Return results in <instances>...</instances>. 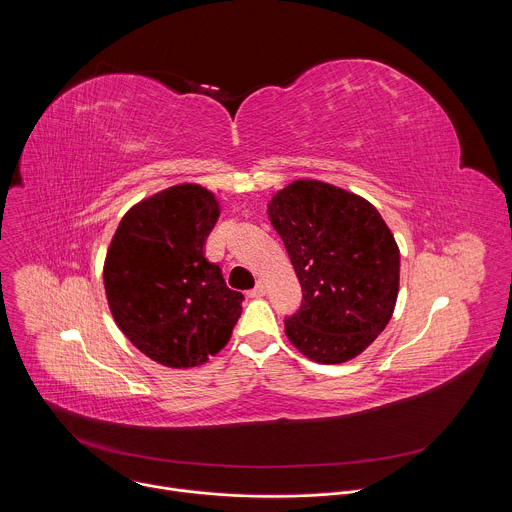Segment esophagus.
I'll return each mask as SVG.
<instances>
[{
  "instance_id": "obj_1",
  "label": "esophagus",
  "mask_w": 512,
  "mask_h": 512,
  "mask_svg": "<svg viewBox=\"0 0 512 512\" xmlns=\"http://www.w3.org/2000/svg\"><path fill=\"white\" fill-rule=\"evenodd\" d=\"M249 298H263L265 296V285L263 283H257L251 291H247Z\"/></svg>"
}]
</instances>
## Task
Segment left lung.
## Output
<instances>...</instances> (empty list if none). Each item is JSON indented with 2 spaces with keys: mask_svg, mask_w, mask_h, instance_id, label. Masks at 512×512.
Masks as SVG:
<instances>
[{
  "mask_svg": "<svg viewBox=\"0 0 512 512\" xmlns=\"http://www.w3.org/2000/svg\"><path fill=\"white\" fill-rule=\"evenodd\" d=\"M302 283L285 334L320 364L358 356L389 324L399 294V247L379 210L352 192L296 180L267 206Z\"/></svg>",
  "mask_w": 512,
  "mask_h": 512,
  "instance_id": "8db88e82",
  "label": "left lung"
}]
</instances>
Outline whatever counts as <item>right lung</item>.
I'll list each match as a JSON object with an SVG mask.
<instances>
[{"label": "right lung", "instance_id": "1", "mask_svg": "<svg viewBox=\"0 0 512 512\" xmlns=\"http://www.w3.org/2000/svg\"><path fill=\"white\" fill-rule=\"evenodd\" d=\"M218 202L198 184H178L137 202L113 235L103 279L127 340L172 369L221 352L241 318V291L204 257Z\"/></svg>", "mask_w": 512, "mask_h": 512}]
</instances>
